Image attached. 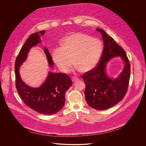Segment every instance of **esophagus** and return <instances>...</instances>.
Instances as JSON below:
<instances>
[{"instance_id": "1", "label": "esophagus", "mask_w": 146, "mask_h": 146, "mask_svg": "<svg viewBox=\"0 0 146 146\" xmlns=\"http://www.w3.org/2000/svg\"><path fill=\"white\" fill-rule=\"evenodd\" d=\"M78 79H79V78L78 77H76V76H73L72 77V80L73 82H76V80H78Z\"/></svg>"}]
</instances>
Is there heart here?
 I'll list each match as a JSON object with an SVG mask.
<instances>
[{"instance_id":"obj_1","label":"heart","mask_w":146,"mask_h":146,"mask_svg":"<svg viewBox=\"0 0 146 146\" xmlns=\"http://www.w3.org/2000/svg\"><path fill=\"white\" fill-rule=\"evenodd\" d=\"M102 51L103 45L100 40L78 32L67 36L61 42V48L54 50L52 59L64 72L70 70L74 61L82 72H86L95 67Z\"/></svg>"}]
</instances>
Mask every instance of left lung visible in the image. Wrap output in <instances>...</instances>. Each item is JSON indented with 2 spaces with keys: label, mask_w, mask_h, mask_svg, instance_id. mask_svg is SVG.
<instances>
[{
  "label": "left lung",
  "mask_w": 146,
  "mask_h": 146,
  "mask_svg": "<svg viewBox=\"0 0 146 146\" xmlns=\"http://www.w3.org/2000/svg\"><path fill=\"white\" fill-rule=\"evenodd\" d=\"M104 42V50L96 68L82 76L85 84V96L88 105L96 110H107L120 102L126 94L130 76V64L125 51L104 30L97 28ZM120 56L125 68L118 78H110L106 73V63L111 58Z\"/></svg>",
  "instance_id": "left-lung-1"
}]
</instances>
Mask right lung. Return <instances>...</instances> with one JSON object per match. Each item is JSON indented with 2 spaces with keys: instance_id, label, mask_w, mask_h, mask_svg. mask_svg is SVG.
I'll return each instance as SVG.
<instances>
[{
  "instance_id": "add662e5",
  "label": "right lung",
  "mask_w": 146,
  "mask_h": 146,
  "mask_svg": "<svg viewBox=\"0 0 146 146\" xmlns=\"http://www.w3.org/2000/svg\"><path fill=\"white\" fill-rule=\"evenodd\" d=\"M45 31H41L31 35L22 46L15 64L16 87L21 99L28 107L44 115L55 114L63 108L65 103V92L72 85L69 76L62 73L50 72L45 81L39 88H32L21 79L19 69L24 62L31 48L41 42L40 36ZM44 52L50 67L54 63L49 50L44 48Z\"/></svg>"
}]
</instances>
